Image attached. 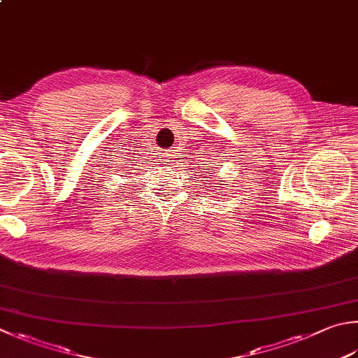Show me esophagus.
Returning <instances> with one entry per match:
<instances>
[{
  "label": "esophagus",
  "mask_w": 358,
  "mask_h": 358,
  "mask_svg": "<svg viewBox=\"0 0 358 358\" xmlns=\"http://www.w3.org/2000/svg\"><path fill=\"white\" fill-rule=\"evenodd\" d=\"M160 162L164 166H170L174 160L170 152H160Z\"/></svg>",
  "instance_id": "obj_1"
}]
</instances>
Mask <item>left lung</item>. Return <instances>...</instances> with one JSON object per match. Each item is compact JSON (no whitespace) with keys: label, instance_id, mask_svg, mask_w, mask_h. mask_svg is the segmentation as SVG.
Wrapping results in <instances>:
<instances>
[{"label":"left lung","instance_id":"8db88e82","mask_svg":"<svg viewBox=\"0 0 358 358\" xmlns=\"http://www.w3.org/2000/svg\"><path fill=\"white\" fill-rule=\"evenodd\" d=\"M210 174H213V173H210ZM218 185H222V184H218Z\"/></svg>","mask_w":358,"mask_h":358}]
</instances>
